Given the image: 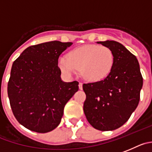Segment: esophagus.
I'll use <instances>...</instances> for the list:
<instances>
[{
	"mask_svg": "<svg viewBox=\"0 0 152 152\" xmlns=\"http://www.w3.org/2000/svg\"><path fill=\"white\" fill-rule=\"evenodd\" d=\"M79 88L80 89V90H83V83H79Z\"/></svg>",
	"mask_w": 152,
	"mask_h": 152,
	"instance_id": "obj_1",
	"label": "esophagus"
}]
</instances>
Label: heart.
I'll list each match as a JSON object with an SVG mask.
<instances>
[{"label":"heart","instance_id":"heart-1","mask_svg":"<svg viewBox=\"0 0 152 152\" xmlns=\"http://www.w3.org/2000/svg\"><path fill=\"white\" fill-rule=\"evenodd\" d=\"M114 64V55L108 47L87 44L69 52L68 57L61 56L58 66L68 76L76 74L80 69L87 80L98 82L107 77Z\"/></svg>","mask_w":152,"mask_h":152}]
</instances>
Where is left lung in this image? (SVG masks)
<instances>
[{
  "label": "left lung",
  "instance_id": "8db88e82",
  "mask_svg": "<svg viewBox=\"0 0 152 152\" xmlns=\"http://www.w3.org/2000/svg\"><path fill=\"white\" fill-rule=\"evenodd\" d=\"M97 43L111 49L114 64L103 80L83 84L86 94L83 110L92 127L113 130L127 122L137 109L143 79L137 58L122 44L113 40Z\"/></svg>",
  "mask_w": 152,
  "mask_h": 152
}]
</instances>
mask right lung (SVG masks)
<instances>
[{
	"label": "right lung",
	"mask_w": 152,
	"mask_h": 152,
	"mask_svg": "<svg viewBox=\"0 0 152 152\" xmlns=\"http://www.w3.org/2000/svg\"><path fill=\"white\" fill-rule=\"evenodd\" d=\"M73 42L51 41L31 46L13 62L7 86L12 113L27 129L47 133L60 124L79 83H64L58 66L61 54Z\"/></svg>",
	"instance_id": "1"
}]
</instances>
